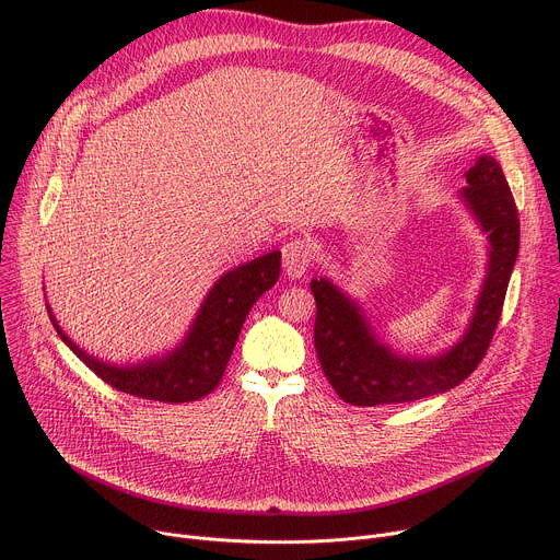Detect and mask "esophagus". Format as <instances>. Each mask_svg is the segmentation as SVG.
I'll return each mask as SVG.
<instances>
[{"label": "esophagus", "mask_w": 560, "mask_h": 560, "mask_svg": "<svg viewBox=\"0 0 560 560\" xmlns=\"http://www.w3.org/2000/svg\"><path fill=\"white\" fill-rule=\"evenodd\" d=\"M281 253H283L285 275L290 279H301L310 268V259H312L310 246L303 242V238H290L288 244H283Z\"/></svg>", "instance_id": "1"}]
</instances>
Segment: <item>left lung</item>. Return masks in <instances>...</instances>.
Segmentation results:
<instances>
[{"instance_id": "left-lung-1", "label": "left lung", "mask_w": 560, "mask_h": 560, "mask_svg": "<svg viewBox=\"0 0 560 560\" xmlns=\"http://www.w3.org/2000/svg\"><path fill=\"white\" fill-rule=\"evenodd\" d=\"M456 197L488 238V264L465 330L439 354L415 357L394 350L381 339L359 299L328 277L310 281L316 299V357L346 404H408L443 394L486 357L518 257V212L501 164L490 154L476 159Z\"/></svg>"}]
</instances>
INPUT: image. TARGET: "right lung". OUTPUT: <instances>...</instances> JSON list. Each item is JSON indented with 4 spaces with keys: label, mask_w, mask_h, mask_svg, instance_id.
<instances>
[{
    "label": "right lung",
    "mask_w": 560,
    "mask_h": 560,
    "mask_svg": "<svg viewBox=\"0 0 560 560\" xmlns=\"http://www.w3.org/2000/svg\"><path fill=\"white\" fill-rule=\"evenodd\" d=\"M279 270L281 253L272 250L223 272L203 296L179 343L132 363L91 354L66 335L48 303L46 307L59 339L108 385L150 401L188 404L219 385L250 307L277 283Z\"/></svg>",
    "instance_id": "obj_1"
}]
</instances>
